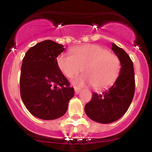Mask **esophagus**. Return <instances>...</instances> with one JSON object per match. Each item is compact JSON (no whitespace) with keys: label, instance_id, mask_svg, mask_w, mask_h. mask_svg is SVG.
Returning a JSON list of instances; mask_svg holds the SVG:
<instances>
[{"label":"esophagus","instance_id":"34e87169","mask_svg":"<svg viewBox=\"0 0 152 152\" xmlns=\"http://www.w3.org/2000/svg\"><path fill=\"white\" fill-rule=\"evenodd\" d=\"M75 94H78L80 92V89L78 88H75Z\"/></svg>","mask_w":152,"mask_h":152}]
</instances>
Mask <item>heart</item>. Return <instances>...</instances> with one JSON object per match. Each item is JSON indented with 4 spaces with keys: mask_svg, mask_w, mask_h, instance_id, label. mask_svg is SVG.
<instances>
[{
    "mask_svg": "<svg viewBox=\"0 0 152 152\" xmlns=\"http://www.w3.org/2000/svg\"><path fill=\"white\" fill-rule=\"evenodd\" d=\"M56 61L60 71L68 78H73L83 70L84 75L73 80L75 85H94L96 89L112 86L121 69L119 58L96 44L75 48L72 56L62 53L58 56Z\"/></svg>",
    "mask_w": 152,
    "mask_h": 152,
    "instance_id": "1",
    "label": "heart"
}]
</instances>
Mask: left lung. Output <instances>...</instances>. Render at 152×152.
<instances>
[{
  "label": "left lung",
  "mask_w": 152,
  "mask_h": 152,
  "mask_svg": "<svg viewBox=\"0 0 152 152\" xmlns=\"http://www.w3.org/2000/svg\"><path fill=\"white\" fill-rule=\"evenodd\" d=\"M112 50L119 58L121 69L112 87L101 94L93 93L91 101L84 107L87 116L96 123H110L121 118L128 110L135 94V72L129 55L116 44Z\"/></svg>",
  "instance_id": "left-lung-1"
}]
</instances>
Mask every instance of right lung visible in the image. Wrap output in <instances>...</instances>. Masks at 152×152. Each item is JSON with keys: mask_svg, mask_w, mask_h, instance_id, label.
<instances>
[{"mask_svg": "<svg viewBox=\"0 0 152 152\" xmlns=\"http://www.w3.org/2000/svg\"><path fill=\"white\" fill-rule=\"evenodd\" d=\"M64 49L62 45L45 40L31 47L23 59L20 96L29 113L39 119L62 116L75 94L56 61Z\"/></svg>", "mask_w": 152, "mask_h": 152, "instance_id": "obj_1", "label": "right lung"}]
</instances>
